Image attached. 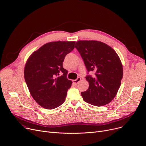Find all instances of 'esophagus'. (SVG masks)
I'll list each match as a JSON object with an SVG mask.
<instances>
[{"label":"esophagus","mask_w":146,"mask_h":146,"mask_svg":"<svg viewBox=\"0 0 146 146\" xmlns=\"http://www.w3.org/2000/svg\"><path fill=\"white\" fill-rule=\"evenodd\" d=\"M80 80H81V78H78V79H76V80H73V82L75 85H77Z\"/></svg>","instance_id":"34e87169"}]
</instances>
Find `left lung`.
Instances as JSON below:
<instances>
[{
	"label": "left lung",
	"instance_id": "8db88e82",
	"mask_svg": "<svg viewBox=\"0 0 146 146\" xmlns=\"http://www.w3.org/2000/svg\"><path fill=\"white\" fill-rule=\"evenodd\" d=\"M88 72V90L81 93L85 102L96 106L110 103L115 97L123 78V67L116 51L107 44L97 40L76 43Z\"/></svg>",
	"mask_w": 146,
	"mask_h": 146
}]
</instances>
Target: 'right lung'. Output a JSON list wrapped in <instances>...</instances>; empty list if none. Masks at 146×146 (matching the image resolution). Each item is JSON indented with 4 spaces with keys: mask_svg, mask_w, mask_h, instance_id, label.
<instances>
[{
    "mask_svg": "<svg viewBox=\"0 0 146 146\" xmlns=\"http://www.w3.org/2000/svg\"><path fill=\"white\" fill-rule=\"evenodd\" d=\"M76 42L47 43L28 58L24 76L29 92L36 102L46 109H54L64 103L72 81L62 67L66 55L74 48ZM62 74L61 77H58Z\"/></svg>",
    "mask_w": 146,
    "mask_h": 146,
    "instance_id": "1",
    "label": "right lung"
}]
</instances>
